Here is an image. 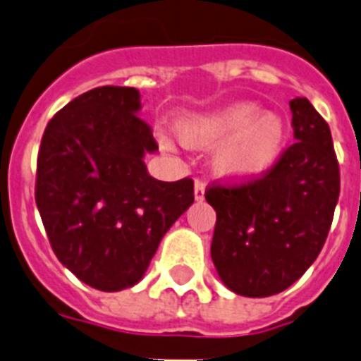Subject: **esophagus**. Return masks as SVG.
Segmentation results:
<instances>
[{
  "label": "esophagus",
  "instance_id": "34e87169",
  "mask_svg": "<svg viewBox=\"0 0 361 361\" xmlns=\"http://www.w3.org/2000/svg\"><path fill=\"white\" fill-rule=\"evenodd\" d=\"M204 192H206V183L202 180L195 181V198L196 200H204Z\"/></svg>",
  "mask_w": 361,
  "mask_h": 361
}]
</instances>
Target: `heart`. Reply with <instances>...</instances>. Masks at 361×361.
Instances as JSON below:
<instances>
[{
  "mask_svg": "<svg viewBox=\"0 0 361 361\" xmlns=\"http://www.w3.org/2000/svg\"><path fill=\"white\" fill-rule=\"evenodd\" d=\"M178 135L190 148L215 146L211 165L215 174L231 181L259 178L282 155L286 124L274 113L259 114L254 104H235L185 114L178 120Z\"/></svg>",
  "mask_w": 361,
  "mask_h": 361,
  "instance_id": "b5f03b06",
  "label": "heart"
}]
</instances>
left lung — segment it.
<instances>
[{
    "mask_svg": "<svg viewBox=\"0 0 361 361\" xmlns=\"http://www.w3.org/2000/svg\"><path fill=\"white\" fill-rule=\"evenodd\" d=\"M295 140L259 178L213 181L211 257L228 289L271 297L317 259L339 198V163L326 120L307 98L289 102Z\"/></svg>",
    "mask_w": 361,
    "mask_h": 361,
    "instance_id": "left-lung-1",
    "label": "left lung"
}]
</instances>
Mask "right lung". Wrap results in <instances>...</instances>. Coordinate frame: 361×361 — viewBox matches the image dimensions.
Segmentation results:
<instances>
[{"label":"right lung","mask_w":361,"mask_h":361,"mask_svg":"<svg viewBox=\"0 0 361 361\" xmlns=\"http://www.w3.org/2000/svg\"><path fill=\"white\" fill-rule=\"evenodd\" d=\"M133 87L105 85L55 113L37 157L35 202L55 256L99 291L139 282L169 228L195 202V181H159L157 150Z\"/></svg>","instance_id":"obj_1"}]
</instances>
